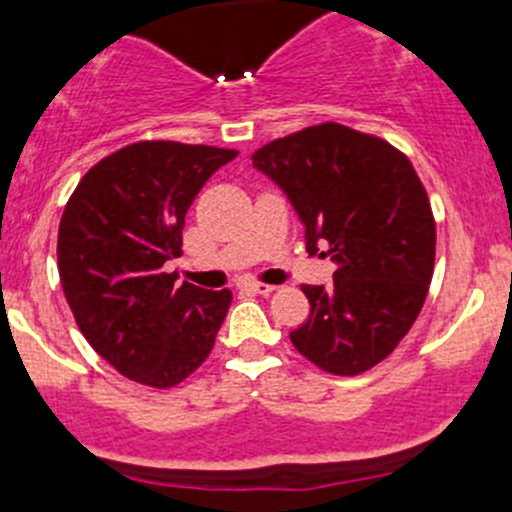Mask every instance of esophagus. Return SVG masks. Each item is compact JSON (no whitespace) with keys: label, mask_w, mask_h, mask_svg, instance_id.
Here are the masks:
<instances>
[{"label":"esophagus","mask_w":512,"mask_h":512,"mask_svg":"<svg viewBox=\"0 0 512 512\" xmlns=\"http://www.w3.org/2000/svg\"><path fill=\"white\" fill-rule=\"evenodd\" d=\"M237 289H242V292H252V294H272V292H275V287H272V285H265V282H252V280L240 282Z\"/></svg>","instance_id":"1"}]
</instances>
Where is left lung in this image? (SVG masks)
Returning a JSON list of instances; mask_svg holds the SVG:
<instances>
[{"label": "left lung", "mask_w": 512, "mask_h": 512, "mask_svg": "<svg viewBox=\"0 0 512 512\" xmlns=\"http://www.w3.org/2000/svg\"><path fill=\"white\" fill-rule=\"evenodd\" d=\"M252 165L275 180L322 246L334 282L302 285L309 319L289 332L319 369L356 376L386 359L414 327L436 260V223L414 165L384 138L319 123L267 143Z\"/></svg>", "instance_id": "obj_1"}]
</instances>
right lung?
Masks as SVG:
<instances>
[{"label": "right lung", "instance_id": "right-lung-1", "mask_svg": "<svg viewBox=\"0 0 512 512\" xmlns=\"http://www.w3.org/2000/svg\"><path fill=\"white\" fill-rule=\"evenodd\" d=\"M237 151L141 141L98 160L59 225V277L86 342L138 384L170 389L213 352L230 289L163 272L183 247L185 213Z\"/></svg>", "mask_w": 512, "mask_h": 512}]
</instances>
